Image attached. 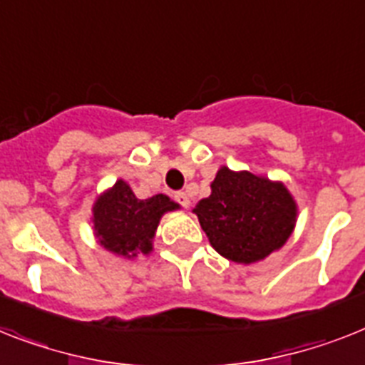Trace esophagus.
I'll return each mask as SVG.
<instances>
[{"instance_id": "esophagus-1", "label": "esophagus", "mask_w": 365, "mask_h": 365, "mask_svg": "<svg viewBox=\"0 0 365 365\" xmlns=\"http://www.w3.org/2000/svg\"><path fill=\"white\" fill-rule=\"evenodd\" d=\"M174 200H176V204H180L183 210H187V207L191 206V200H189L187 192H174Z\"/></svg>"}]
</instances>
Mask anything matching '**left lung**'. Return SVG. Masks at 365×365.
I'll return each instance as SVG.
<instances>
[{
    "label": "left lung",
    "instance_id": "8db88e82",
    "mask_svg": "<svg viewBox=\"0 0 365 365\" xmlns=\"http://www.w3.org/2000/svg\"><path fill=\"white\" fill-rule=\"evenodd\" d=\"M211 247L235 263H254L280 249L295 226L297 206L282 183L222 167L211 195L195 207Z\"/></svg>",
    "mask_w": 365,
    "mask_h": 365
}]
</instances>
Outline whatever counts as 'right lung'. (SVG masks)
<instances>
[{"mask_svg":"<svg viewBox=\"0 0 365 365\" xmlns=\"http://www.w3.org/2000/svg\"><path fill=\"white\" fill-rule=\"evenodd\" d=\"M173 210H178V204L165 195L139 200L130 185L118 180L94 204L96 237L103 249L124 258L148 254L159 219Z\"/></svg>","mask_w":365,"mask_h":365,"instance_id":"1","label":"right lung"}]
</instances>
